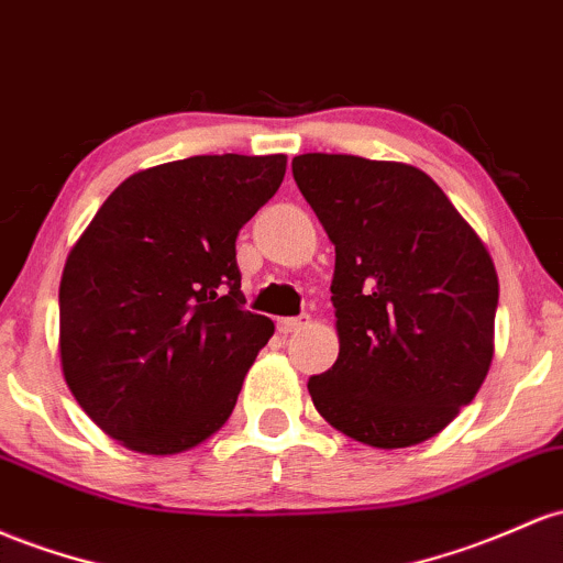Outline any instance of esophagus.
Segmentation results:
<instances>
[{
    "instance_id": "34e87169",
    "label": "esophagus",
    "mask_w": 563,
    "mask_h": 563,
    "mask_svg": "<svg viewBox=\"0 0 563 563\" xmlns=\"http://www.w3.org/2000/svg\"><path fill=\"white\" fill-rule=\"evenodd\" d=\"M310 323V314H299V318H280L277 320V331L280 333H296V331H301L305 329V325Z\"/></svg>"
}]
</instances>
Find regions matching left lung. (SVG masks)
<instances>
[{"mask_svg":"<svg viewBox=\"0 0 563 563\" xmlns=\"http://www.w3.org/2000/svg\"><path fill=\"white\" fill-rule=\"evenodd\" d=\"M296 187L336 249L339 357L307 390L374 449L438 435L489 374L497 269L443 189L413 165L299 154Z\"/></svg>","mask_w":563,"mask_h":563,"instance_id":"1","label":"left lung"}]
</instances>
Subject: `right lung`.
I'll return each instance as SVG.
<instances>
[{
    "label": "right lung",
    "instance_id": "right-lung-1",
    "mask_svg": "<svg viewBox=\"0 0 563 563\" xmlns=\"http://www.w3.org/2000/svg\"><path fill=\"white\" fill-rule=\"evenodd\" d=\"M283 176L286 154H200L139 170L66 256L64 379L125 449L181 454L230 419L275 333L243 310L234 240Z\"/></svg>",
    "mask_w": 563,
    "mask_h": 563
}]
</instances>
